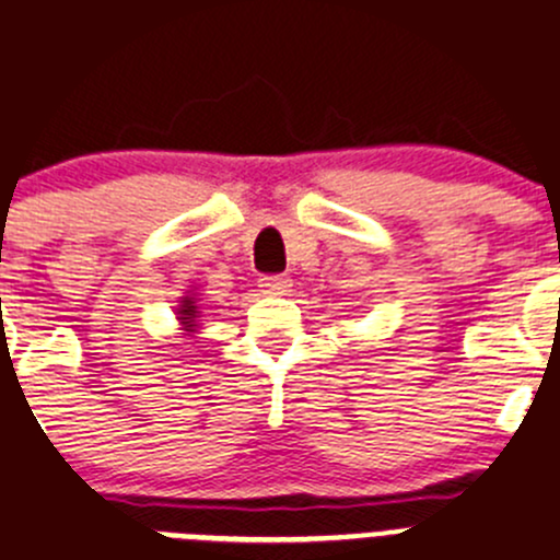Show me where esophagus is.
Returning a JSON list of instances; mask_svg holds the SVG:
<instances>
[{"label": "esophagus", "mask_w": 560, "mask_h": 560, "mask_svg": "<svg viewBox=\"0 0 560 560\" xmlns=\"http://www.w3.org/2000/svg\"><path fill=\"white\" fill-rule=\"evenodd\" d=\"M259 287H262V292H268V295H284L287 290H290V279L287 276H262L259 279Z\"/></svg>", "instance_id": "obj_1"}]
</instances>
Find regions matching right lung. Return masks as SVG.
Instances as JSON below:
<instances>
[{"label":"right lung","mask_w":560,"mask_h":560,"mask_svg":"<svg viewBox=\"0 0 560 560\" xmlns=\"http://www.w3.org/2000/svg\"><path fill=\"white\" fill-rule=\"evenodd\" d=\"M179 315H182V323L192 326V320H196V301H192V298H185V301H182Z\"/></svg>","instance_id":"obj_1"}]
</instances>
